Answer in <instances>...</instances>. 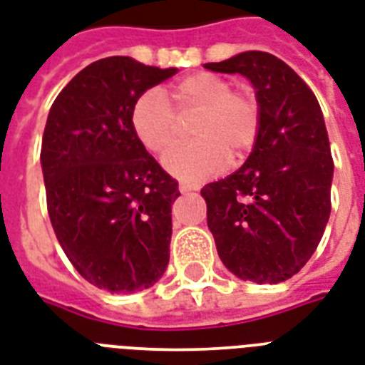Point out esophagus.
<instances>
[{
  "label": "esophagus",
  "instance_id": "1",
  "mask_svg": "<svg viewBox=\"0 0 365 365\" xmlns=\"http://www.w3.org/2000/svg\"><path fill=\"white\" fill-rule=\"evenodd\" d=\"M179 190L182 192V194H186V192L197 190V186H196V185H188V182H180V185H179Z\"/></svg>",
  "mask_w": 365,
  "mask_h": 365
}]
</instances>
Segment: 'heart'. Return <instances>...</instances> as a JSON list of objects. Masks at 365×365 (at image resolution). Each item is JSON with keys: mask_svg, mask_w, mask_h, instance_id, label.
I'll list each match as a JSON object with an SVG mask.
<instances>
[{"mask_svg": "<svg viewBox=\"0 0 365 365\" xmlns=\"http://www.w3.org/2000/svg\"><path fill=\"white\" fill-rule=\"evenodd\" d=\"M173 106L152 89L137 98L131 125L143 146L163 156L179 137L180 118L196 114L192 143L180 144L165 158V169L182 180L197 182L240 162L255 146L261 133V101L253 87H232V81L213 72H194L171 87Z\"/></svg>", "mask_w": 365, "mask_h": 365, "instance_id": "heart-1", "label": "heart"}]
</instances>
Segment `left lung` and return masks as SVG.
<instances>
[{"instance_id":"left-lung-1","label":"left lung","mask_w":365,"mask_h":365,"mask_svg":"<svg viewBox=\"0 0 365 365\" xmlns=\"http://www.w3.org/2000/svg\"><path fill=\"white\" fill-rule=\"evenodd\" d=\"M207 70L242 74L261 101L247 162L202 188L222 264L238 278L279 284L320 244L331 213L333 158L318 98L278 56L247 51Z\"/></svg>"}]
</instances>
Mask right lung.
<instances>
[{"mask_svg": "<svg viewBox=\"0 0 365 365\" xmlns=\"http://www.w3.org/2000/svg\"><path fill=\"white\" fill-rule=\"evenodd\" d=\"M177 74L129 56L93 62L51 106L41 140L47 211L74 268L110 293L148 289L169 262L179 182L131 125L137 98Z\"/></svg>", "mask_w": 365, "mask_h": 365, "instance_id": "right-lung-1", "label": "right lung"}]
</instances>
